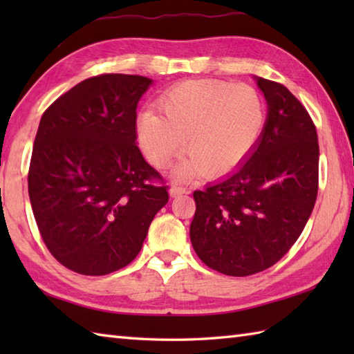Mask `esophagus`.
I'll return each mask as SVG.
<instances>
[{
	"label": "esophagus",
	"instance_id": "obj_1",
	"mask_svg": "<svg viewBox=\"0 0 354 354\" xmlns=\"http://www.w3.org/2000/svg\"><path fill=\"white\" fill-rule=\"evenodd\" d=\"M189 190L185 189V187H183V185H178V184H173L171 187H170V196H179V194H184V193H187Z\"/></svg>",
	"mask_w": 354,
	"mask_h": 354
}]
</instances>
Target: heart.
Returning a JSON list of instances; mask_svg holds the SVG:
<instances>
[{
	"mask_svg": "<svg viewBox=\"0 0 354 354\" xmlns=\"http://www.w3.org/2000/svg\"><path fill=\"white\" fill-rule=\"evenodd\" d=\"M160 114L138 117L137 138L155 167H167L185 141L189 156L176 169L178 178L204 173L221 176L234 170L257 145L266 108L251 85L223 80H187L156 102Z\"/></svg>",
	"mask_w": 354,
	"mask_h": 354,
	"instance_id": "obj_1",
	"label": "heart"
}]
</instances>
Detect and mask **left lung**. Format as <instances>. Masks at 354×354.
<instances>
[{"label":"left lung","mask_w":354,"mask_h":354,"mask_svg":"<svg viewBox=\"0 0 354 354\" xmlns=\"http://www.w3.org/2000/svg\"><path fill=\"white\" fill-rule=\"evenodd\" d=\"M257 85L268 102L259 145L234 173L193 193L194 251L208 268L232 277L274 266L303 232L318 194L312 117L284 85L263 77Z\"/></svg>","instance_id":"1"}]
</instances>
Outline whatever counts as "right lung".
Returning <instances> with one entry per match:
<instances>
[{
    "mask_svg": "<svg viewBox=\"0 0 354 354\" xmlns=\"http://www.w3.org/2000/svg\"><path fill=\"white\" fill-rule=\"evenodd\" d=\"M152 80L100 74L42 114L28 196L45 246L82 275H106L137 257L169 187L137 145V104Z\"/></svg>",
    "mask_w": 354,
    "mask_h": 354,
    "instance_id": "1",
    "label": "right lung"
}]
</instances>
